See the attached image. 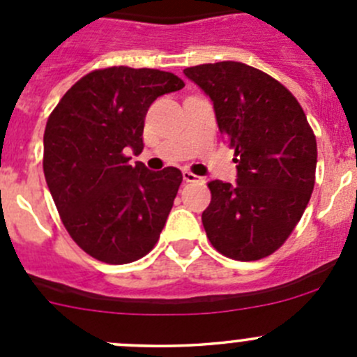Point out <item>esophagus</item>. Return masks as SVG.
<instances>
[{
    "label": "esophagus",
    "mask_w": 357,
    "mask_h": 357,
    "mask_svg": "<svg viewBox=\"0 0 357 357\" xmlns=\"http://www.w3.org/2000/svg\"><path fill=\"white\" fill-rule=\"evenodd\" d=\"M183 179H185L186 183H195V181H200V176H197V174H193V172H190V171H183Z\"/></svg>",
    "instance_id": "esophagus-1"
}]
</instances>
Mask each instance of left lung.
Instances as JSON below:
<instances>
[{
	"instance_id": "left-lung-1",
	"label": "left lung",
	"mask_w": 357,
	"mask_h": 357,
	"mask_svg": "<svg viewBox=\"0 0 357 357\" xmlns=\"http://www.w3.org/2000/svg\"><path fill=\"white\" fill-rule=\"evenodd\" d=\"M183 72L211 98L219 131L235 150L236 185L208 183L205 233L226 257H268L285 243L311 199L314 132L295 96L259 68L218 62Z\"/></svg>"
}]
</instances>
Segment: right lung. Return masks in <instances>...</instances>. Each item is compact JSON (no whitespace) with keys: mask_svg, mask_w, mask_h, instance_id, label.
I'll return each mask as SVG.
<instances>
[{"mask_svg":"<svg viewBox=\"0 0 357 357\" xmlns=\"http://www.w3.org/2000/svg\"><path fill=\"white\" fill-rule=\"evenodd\" d=\"M185 82L157 68L109 67L79 79L45 129L46 185L75 243L107 264L149 254L160 236L183 174L129 164L143 150L150 105Z\"/></svg>","mask_w":357,"mask_h":357,"instance_id":"right-lung-1","label":"right lung"}]
</instances>
